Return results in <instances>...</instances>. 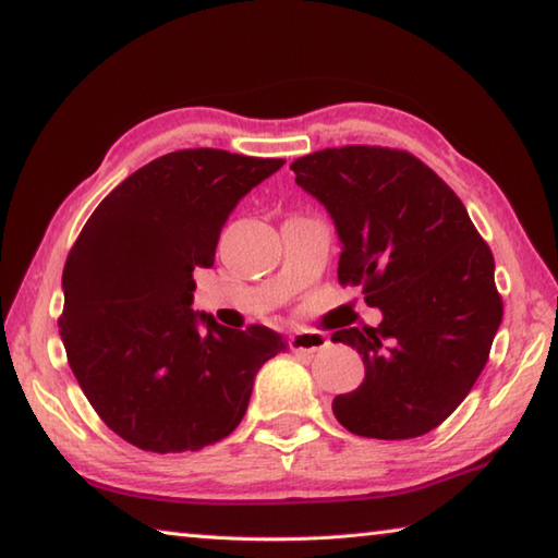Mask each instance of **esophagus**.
<instances>
[{
    "instance_id": "esophagus-1",
    "label": "esophagus",
    "mask_w": 558,
    "mask_h": 558,
    "mask_svg": "<svg viewBox=\"0 0 558 558\" xmlns=\"http://www.w3.org/2000/svg\"><path fill=\"white\" fill-rule=\"evenodd\" d=\"M327 344H329L327 335L313 332V329H300V332L290 335V349H292V352L315 354V352H319V349H325Z\"/></svg>"
}]
</instances>
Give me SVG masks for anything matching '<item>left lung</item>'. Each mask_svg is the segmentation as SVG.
Returning a JSON list of instances; mask_svg holds the SVG:
<instances>
[{
    "label": "left lung",
    "instance_id": "obj_1",
    "mask_svg": "<svg viewBox=\"0 0 558 558\" xmlns=\"http://www.w3.org/2000/svg\"><path fill=\"white\" fill-rule=\"evenodd\" d=\"M290 169L335 221L339 282L384 315L332 335L364 362L359 389L332 401L337 421L364 438H418L485 369L502 323L493 253L456 192L401 149L332 147Z\"/></svg>",
    "mask_w": 558,
    "mask_h": 558
}]
</instances>
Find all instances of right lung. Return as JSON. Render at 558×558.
<instances>
[{
  "label": "right lung",
  "instance_id": "obj_1",
  "mask_svg": "<svg viewBox=\"0 0 558 558\" xmlns=\"http://www.w3.org/2000/svg\"><path fill=\"white\" fill-rule=\"evenodd\" d=\"M282 165L179 149L132 172L83 226L63 268L61 342L122 440L149 452L214 446L241 423L260 366L288 349L268 327L231 329L192 310L194 268L214 266L235 204Z\"/></svg>",
  "mask_w": 558,
  "mask_h": 558
}]
</instances>
